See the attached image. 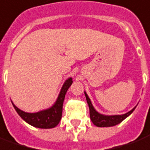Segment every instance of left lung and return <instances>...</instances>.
I'll use <instances>...</instances> for the list:
<instances>
[{
    "label": "left lung",
    "mask_w": 150,
    "mask_h": 150,
    "mask_svg": "<svg viewBox=\"0 0 150 150\" xmlns=\"http://www.w3.org/2000/svg\"><path fill=\"white\" fill-rule=\"evenodd\" d=\"M85 95H86L87 103L89 105V108H90V120L93 122V124L96 125L97 127H101V128L102 127H111V126H115L116 124H120L125 118H127L129 115L132 114V112L134 111L135 109L134 107L132 111H128V113L120 115H103L99 114L98 112L94 110V107L92 106V103L86 92H85Z\"/></svg>",
    "instance_id": "1"
}]
</instances>
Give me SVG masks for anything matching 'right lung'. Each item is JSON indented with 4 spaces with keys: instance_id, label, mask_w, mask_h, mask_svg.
I'll return each mask as SVG.
<instances>
[{
    "instance_id": "right-lung-1",
    "label": "right lung",
    "mask_w": 150,
    "mask_h": 150,
    "mask_svg": "<svg viewBox=\"0 0 150 150\" xmlns=\"http://www.w3.org/2000/svg\"><path fill=\"white\" fill-rule=\"evenodd\" d=\"M72 83H73V81L70 77L64 84L56 103L49 109L36 112V113H27V112L21 111L13 103V106L16 111L18 112V114L22 117V120H24L26 123H28L34 127L39 128H55L56 125L60 123L61 120L64 97H65L67 90H69Z\"/></svg>"
}]
</instances>
